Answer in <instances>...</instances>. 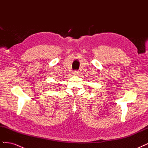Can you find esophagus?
Returning <instances> with one entry per match:
<instances>
[{"label": "esophagus", "mask_w": 148, "mask_h": 148, "mask_svg": "<svg viewBox=\"0 0 148 148\" xmlns=\"http://www.w3.org/2000/svg\"><path fill=\"white\" fill-rule=\"evenodd\" d=\"M73 74L75 76H78L79 74V71H74L73 72Z\"/></svg>", "instance_id": "1"}]
</instances>
